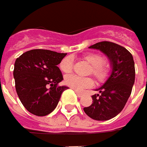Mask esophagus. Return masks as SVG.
Returning <instances> with one entry per match:
<instances>
[{"mask_svg":"<svg viewBox=\"0 0 147 147\" xmlns=\"http://www.w3.org/2000/svg\"><path fill=\"white\" fill-rule=\"evenodd\" d=\"M76 94H77V95L78 96V97H82V95H83V93L82 92H80V91H78V90H75Z\"/></svg>","mask_w":147,"mask_h":147,"instance_id":"obj_1","label":"esophagus"}]
</instances>
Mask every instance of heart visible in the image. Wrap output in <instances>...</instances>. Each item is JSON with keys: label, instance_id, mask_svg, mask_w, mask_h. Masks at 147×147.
<instances>
[{"label": "heart", "instance_id": "obj_1", "mask_svg": "<svg viewBox=\"0 0 147 147\" xmlns=\"http://www.w3.org/2000/svg\"><path fill=\"white\" fill-rule=\"evenodd\" d=\"M86 61L91 66L90 73L98 82L105 81L109 76L110 67L104 62V57L98 53H89L84 57ZM74 66V61L71 57L64 58L60 63V68L62 72L70 73ZM65 82L76 90L85 89L93 85V80L87 77H80L75 74H70L65 77Z\"/></svg>", "mask_w": 147, "mask_h": 147}]
</instances>
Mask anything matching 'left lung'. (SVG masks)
<instances>
[{"label": "left lung", "mask_w": 147, "mask_h": 147, "mask_svg": "<svg viewBox=\"0 0 147 147\" xmlns=\"http://www.w3.org/2000/svg\"><path fill=\"white\" fill-rule=\"evenodd\" d=\"M108 56L113 71L108 79L92 95V103L83 108L85 113L96 121H108L123 110L130 96L135 80V67L133 56L126 48L109 41H102L90 46Z\"/></svg>", "instance_id": "8db88e82"}]
</instances>
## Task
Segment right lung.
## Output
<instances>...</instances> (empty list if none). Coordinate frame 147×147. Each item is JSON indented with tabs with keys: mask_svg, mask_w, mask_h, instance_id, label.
<instances>
[{
	"mask_svg": "<svg viewBox=\"0 0 147 147\" xmlns=\"http://www.w3.org/2000/svg\"><path fill=\"white\" fill-rule=\"evenodd\" d=\"M66 56L50 50L33 49L17 58L13 78L21 103L29 113L44 117L56 108L66 86L58 65Z\"/></svg>",
	"mask_w": 147,
	"mask_h": 147,
	"instance_id": "obj_1",
	"label": "right lung"
}]
</instances>
